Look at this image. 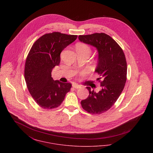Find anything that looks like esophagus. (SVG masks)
Segmentation results:
<instances>
[{"mask_svg":"<svg viewBox=\"0 0 153 153\" xmlns=\"http://www.w3.org/2000/svg\"><path fill=\"white\" fill-rule=\"evenodd\" d=\"M72 87L74 88H75V89H78V88H81V86L78 85L77 84H72Z\"/></svg>","mask_w":153,"mask_h":153,"instance_id":"1","label":"esophagus"}]
</instances>
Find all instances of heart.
I'll return each mask as SVG.
<instances>
[{"label": "heart", "instance_id": "b5f03b06", "mask_svg": "<svg viewBox=\"0 0 153 153\" xmlns=\"http://www.w3.org/2000/svg\"><path fill=\"white\" fill-rule=\"evenodd\" d=\"M76 50L77 52H87L90 54L91 49L85 44H78L76 46Z\"/></svg>", "mask_w": 153, "mask_h": 153}]
</instances>
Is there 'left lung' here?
<instances>
[{"label": "left lung", "instance_id": "1", "mask_svg": "<svg viewBox=\"0 0 153 153\" xmlns=\"http://www.w3.org/2000/svg\"><path fill=\"white\" fill-rule=\"evenodd\" d=\"M78 39L97 49L98 58L95 71L103 79L101 89L98 92L87 87L89 94L81 104L90 114H102L114 104L124 88L127 72L126 56L119 45L104 33L79 35Z\"/></svg>", "mask_w": 153, "mask_h": 153}]
</instances>
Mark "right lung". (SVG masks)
<instances>
[{
  "label": "right lung",
  "mask_w": 153,
  "mask_h": 153,
  "mask_svg": "<svg viewBox=\"0 0 153 153\" xmlns=\"http://www.w3.org/2000/svg\"><path fill=\"white\" fill-rule=\"evenodd\" d=\"M77 35L60 32L45 34L32 45L25 66V79L27 89L35 102L44 109L59 107L72 84L54 81L51 72L58 66L61 52L74 42Z\"/></svg>",
  "instance_id": "right-lung-1"
}]
</instances>
